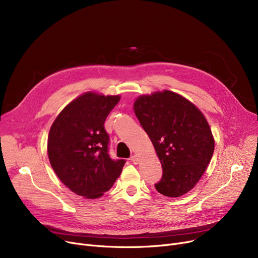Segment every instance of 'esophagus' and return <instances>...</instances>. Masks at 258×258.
I'll list each match as a JSON object with an SVG mask.
<instances>
[{
	"mask_svg": "<svg viewBox=\"0 0 258 258\" xmlns=\"http://www.w3.org/2000/svg\"><path fill=\"white\" fill-rule=\"evenodd\" d=\"M131 161L133 162L134 164H138V162H139V158H138V156H137V155H133V156L131 157Z\"/></svg>",
	"mask_w": 258,
	"mask_h": 258,
	"instance_id": "34e87169",
	"label": "esophagus"
}]
</instances>
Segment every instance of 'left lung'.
Here are the masks:
<instances>
[{
    "label": "left lung",
    "instance_id": "obj_1",
    "mask_svg": "<svg viewBox=\"0 0 258 258\" xmlns=\"http://www.w3.org/2000/svg\"><path fill=\"white\" fill-rule=\"evenodd\" d=\"M141 126L161 161V195L178 198L195 187L205 172L214 151L207 120L199 108L171 91L143 95L134 103Z\"/></svg>",
    "mask_w": 258,
    "mask_h": 258
}]
</instances>
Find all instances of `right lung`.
<instances>
[{
    "label": "right lung",
    "mask_w": 258,
    "mask_h": 258,
    "mask_svg": "<svg viewBox=\"0 0 258 258\" xmlns=\"http://www.w3.org/2000/svg\"><path fill=\"white\" fill-rule=\"evenodd\" d=\"M120 96L86 93L68 104L48 136V157L59 180L78 196L97 199L119 177L125 160L108 155L104 121Z\"/></svg>",
    "instance_id": "add662e5"
}]
</instances>
